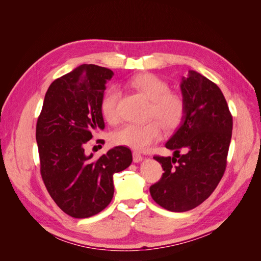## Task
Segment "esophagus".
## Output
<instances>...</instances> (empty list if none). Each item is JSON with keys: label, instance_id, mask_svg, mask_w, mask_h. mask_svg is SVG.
<instances>
[{"label": "esophagus", "instance_id": "34e87169", "mask_svg": "<svg viewBox=\"0 0 261 261\" xmlns=\"http://www.w3.org/2000/svg\"><path fill=\"white\" fill-rule=\"evenodd\" d=\"M133 162L135 163H139V162H141L142 160H143V156L140 154V153H138V152H133Z\"/></svg>", "mask_w": 261, "mask_h": 261}]
</instances>
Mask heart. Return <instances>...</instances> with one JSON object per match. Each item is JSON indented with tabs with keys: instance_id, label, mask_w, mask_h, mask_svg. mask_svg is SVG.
I'll use <instances>...</instances> for the list:
<instances>
[{
	"instance_id": "b5f03b06",
	"label": "heart",
	"mask_w": 261,
	"mask_h": 261,
	"mask_svg": "<svg viewBox=\"0 0 261 261\" xmlns=\"http://www.w3.org/2000/svg\"><path fill=\"white\" fill-rule=\"evenodd\" d=\"M131 88L150 100L149 117L155 118L163 128L172 130L182 121L184 101L181 96L170 92V86L153 73H139L129 80ZM120 91L116 87L107 90L100 102L103 118L110 123L117 122ZM162 137V128L156 121L145 124H125L112 136L113 142L135 151H145Z\"/></svg>"
}]
</instances>
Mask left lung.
<instances>
[{
	"label": "left lung",
	"instance_id": "8db88e82",
	"mask_svg": "<svg viewBox=\"0 0 261 261\" xmlns=\"http://www.w3.org/2000/svg\"><path fill=\"white\" fill-rule=\"evenodd\" d=\"M184 115L165 143L173 156H154L164 171L150 188L154 202L171 212L202 204L216 189L226 169L232 118L222 90L195 70L182 77ZM182 149L185 153L179 154Z\"/></svg>",
	"mask_w": 261,
	"mask_h": 261
}]
</instances>
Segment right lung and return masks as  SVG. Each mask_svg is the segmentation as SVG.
Wrapping results in <instances>:
<instances>
[{"instance_id":"1","label":"right lung","mask_w":261,"mask_h":261,"mask_svg":"<svg viewBox=\"0 0 261 261\" xmlns=\"http://www.w3.org/2000/svg\"><path fill=\"white\" fill-rule=\"evenodd\" d=\"M113 71L80 65L51 83L37 120L41 174L49 195L67 215L91 217L113 197V174L129 168L131 150L115 146L99 159L85 145L105 129L100 102Z\"/></svg>"}]
</instances>
